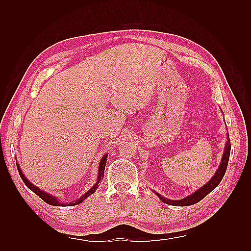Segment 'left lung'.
<instances>
[{
  "label": "left lung",
  "mask_w": 251,
  "mask_h": 251,
  "mask_svg": "<svg viewBox=\"0 0 251 251\" xmlns=\"http://www.w3.org/2000/svg\"><path fill=\"white\" fill-rule=\"evenodd\" d=\"M230 152H231V143L230 140H227L226 142V151L225 154H223L222 156V161L219 168H218L217 173L215 174L214 177L211 178V180L209 182L206 183L204 186H201V188L196 191L195 193H193L192 195L185 197L183 200H179V201H172V200H168V199H165V197L161 196L158 193H155L159 199H161L162 201L166 202L168 205H173V206H190V205H194L196 202H199L200 201H201L204 197L209 194L210 192L216 189L219 183L221 182V180L223 178V176H225L226 172V168H227V164H228V157H230Z\"/></svg>",
  "instance_id": "obj_1"
}]
</instances>
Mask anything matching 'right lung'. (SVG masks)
<instances>
[{"mask_svg": "<svg viewBox=\"0 0 251 251\" xmlns=\"http://www.w3.org/2000/svg\"><path fill=\"white\" fill-rule=\"evenodd\" d=\"M106 156L108 155H104L103 157H102V159H101V162H100V165H99V174H98V181H97V183H96L92 189H90L87 193H85L81 199H78L75 202H73V204H71V205H77V204H81V202L85 200V199H87V197L90 195V194H93V193H95V191L98 189V184H99V182H100V180L102 179V177L104 176V168H105V163H106ZM17 169H18V173H19V175H20V177H21V179H23V181H24V183L28 186V188L32 191V192H34V193L37 195V196H40L42 200H43L45 202H47V204H50V205H52V206H67V204H65V202H59L57 201V199L56 197H54V196H51L50 194H47L46 192H43L42 190H40L39 188H36L35 185H33L32 184L31 182H29L28 181V179H26L25 176H24V174H23V172H21V169H20V167H19V165H17Z\"/></svg>", "mask_w": 251, "mask_h": 251, "instance_id": "add662e5", "label": "right lung"}]
</instances>
